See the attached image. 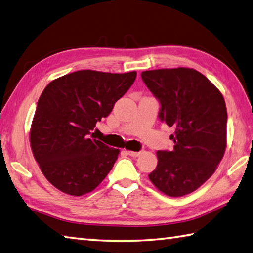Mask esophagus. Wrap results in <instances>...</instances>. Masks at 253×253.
Wrapping results in <instances>:
<instances>
[{"mask_svg":"<svg viewBox=\"0 0 253 253\" xmlns=\"http://www.w3.org/2000/svg\"><path fill=\"white\" fill-rule=\"evenodd\" d=\"M127 154L132 157H137L142 154V152H134V151H127Z\"/></svg>","mask_w":253,"mask_h":253,"instance_id":"1","label":"esophagus"}]
</instances>
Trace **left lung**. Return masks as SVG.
Instances as JSON below:
<instances>
[{"label": "left lung", "mask_w": 253, "mask_h": 253, "mask_svg": "<svg viewBox=\"0 0 253 253\" xmlns=\"http://www.w3.org/2000/svg\"><path fill=\"white\" fill-rule=\"evenodd\" d=\"M141 77L161 104L160 120L175 130L173 151H157L159 162L149 178L170 197L193 193L215 173L225 154V100L195 69L147 70Z\"/></svg>", "instance_id": "left-lung-1"}]
</instances>
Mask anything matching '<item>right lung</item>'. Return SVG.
<instances>
[{
    "instance_id": "right-lung-1",
    "label": "right lung",
    "mask_w": 253,
    "mask_h": 253,
    "mask_svg": "<svg viewBox=\"0 0 253 253\" xmlns=\"http://www.w3.org/2000/svg\"><path fill=\"white\" fill-rule=\"evenodd\" d=\"M136 78L126 74L79 70L52 80L38 99L30 140L47 180L73 196L91 192L106 178L119 150L93 137Z\"/></svg>"
}]
</instances>
